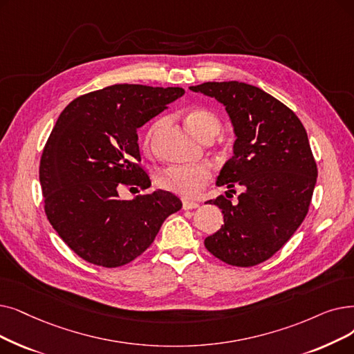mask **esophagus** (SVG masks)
<instances>
[{
  "mask_svg": "<svg viewBox=\"0 0 354 354\" xmlns=\"http://www.w3.org/2000/svg\"><path fill=\"white\" fill-rule=\"evenodd\" d=\"M198 203H194V201H188V199H183L182 203V207L183 209H194V208H198Z\"/></svg>",
  "mask_w": 354,
  "mask_h": 354,
  "instance_id": "1",
  "label": "esophagus"
}]
</instances>
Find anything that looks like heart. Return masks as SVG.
<instances>
[{
    "label": "heart",
    "instance_id": "1",
    "mask_svg": "<svg viewBox=\"0 0 354 354\" xmlns=\"http://www.w3.org/2000/svg\"><path fill=\"white\" fill-rule=\"evenodd\" d=\"M185 122L188 129L196 134L199 139H214L221 130L220 117L207 109H194L187 113ZM163 122L156 121L151 124L145 136V149H149L153 137L160 130ZM212 176V169L207 163H198L191 166H169L158 174L159 187L165 191L174 192L183 198H195L205 188Z\"/></svg>",
    "mask_w": 354,
    "mask_h": 354
}]
</instances>
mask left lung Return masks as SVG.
I'll return each instance as SVG.
<instances>
[{"mask_svg":"<svg viewBox=\"0 0 354 354\" xmlns=\"http://www.w3.org/2000/svg\"><path fill=\"white\" fill-rule=\"evenodd\" d=\"M189 89L220 101L237 137L217 179L228 191L207 201L221 208L224 225L204 244L227 265L256 266L281 250L308 214L318 175L308 136L294 111L257 86L228 81ZM237 189L232 203L226 198Z\"/></svg>","mask_w":354,"mask_h":354,"instance_id":"obj_1","label":"left lung"}]
</instances>
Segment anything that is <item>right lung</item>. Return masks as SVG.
I'll return each mask as SVG.
<instances>
[{
    "label": "right lung",
    "instance_id": "add662e5",
    "mask_svg": "<svg viewBox=\"0 0 354 354\" xmlns=\"http://www.w3.org/2000/svg\"><path fill=\"white\" fill-rule=\"evenodd\" d=\"M185 94L179 86L117 84L73 100L43 149L44 212L86 262L118 268L139 257L169 215L182 208L166 191L120 199L122 187L147 189L137 129Z\"/></svg>",
    "mask_w": 354,
    "mask_h": 354
}]
</instances>
